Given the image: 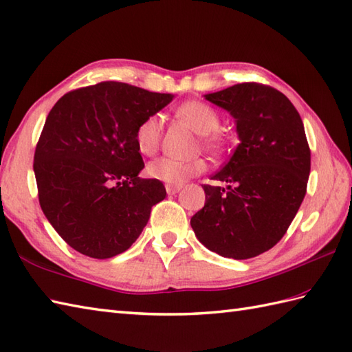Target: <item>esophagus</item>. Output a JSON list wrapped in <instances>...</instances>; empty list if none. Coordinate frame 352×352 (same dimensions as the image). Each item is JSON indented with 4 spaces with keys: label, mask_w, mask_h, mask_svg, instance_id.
I'll return each mask as SVG.
<instances>
[{
    "label": "esophagus",
    "mask_w": 352,
    "mask_h": 352,
    "mask_svg": "<svg viewBox=\"0 0 352 352\" xmlns=\"http://www.w3.org/2000/svg\"><path fill=\"white\" fill-rule=\"evenodd\" d=\"M182 189H183L182 186H166L168 195H175V193H178Z\"/></svg>",
    "instance_id": "esophagus-1"
}]
</instances>
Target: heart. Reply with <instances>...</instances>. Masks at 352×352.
<instances>
[{
  "instance_id": "1",
  "label": "heart",
  "mask_w": 352,
  "mask_h": 352,
  "mask_svg": "<svg viewBox=\"0 0 352 352\" xmlns=\"http://www.w3.org/2000/svg\"><path fill=\"white\" fill-rule=\"evenodd\" d=\"M177 116L183 119L190 129L203 136L204 144L208 148H216L219 145V136L216 131L219 130L221 119L218 111L203 101H189L177 109ZM162 139V118L159 115H149L142 121L134 140L139 153L144 155H153L157 153ZM206 164L199 159L178 160L170 157H160L146 166V174L153 180L162 182L168 186H182L192 177H195L204 170Z\"/></svg>"
}]
</instances>
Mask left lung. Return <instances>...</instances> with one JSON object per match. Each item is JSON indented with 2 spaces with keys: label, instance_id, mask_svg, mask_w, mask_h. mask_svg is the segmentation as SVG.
<instances>
[{
  "label": "left lung",
  "instance_id": "1",
  "mask_svg": "<svg viewBox=\"0 0 352 352\" xmlns=\"http://www.w3.org/2000/svg\"><path fill=\"white\" fill-rule=\"evenodd\" d=\"M233 116L239 145L204 184L206 204L190 226L206 248L245 260L271 250L294 221L307 190L310 148L302 119L274 87L242 83L204 95Z\"/></svg>",
  "mask_w": 352,
  "mask_h": 352
}]
</instances>
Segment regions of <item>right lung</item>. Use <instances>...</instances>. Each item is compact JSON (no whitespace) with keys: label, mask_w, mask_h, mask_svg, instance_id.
Here are the masks:
<instances>
[{"label":"right lung","mask_w":352,"mask_h":352,"mask_svg":"<svg viewBox=\"0 0 352 352\" xmlns=\"http://www.w3.org/2000/svg\"><path fill=\"white\" fill-rule=\"evenodd\" d=\"M172 100L102 81L63 95L51 109L33 169L42 212L71 248L110 258L136 242L166 190L139 177L145 164L134 133Z\"/></svg>","instance_id":"1"}]
</instances>
